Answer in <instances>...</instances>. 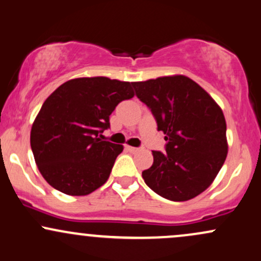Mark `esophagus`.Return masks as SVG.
I'll use <instances>...</instances> for the list:
<instances>
[{
	"label": "esophagus",
	"mask_w": 261,
	"mask_h": 261,
	"mask_svg": "<svg viewBox=\"0 0 261 261\" xmlns=\"http://www.w3.org/2000/svg\"><path fill=\"white\" fill-rule=\"evenodd\" d=\"M127 149L129 151H132V153H136V151H139L140 150V148H136V146H129V145L127 146Z\"/></svg>",
	"instance_id": "esophagus-1"
}]
</instances>
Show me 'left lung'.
<instances>
[{"mask_svg": "<svg viewBox=\"0 0 261 261\" xmlns=\"http://www.w3.org/2000/svg\"><path fill=\"white\" fill-rule=\"evenodd\" d=\"M165 134V153L142 172L145 184L166 200L196 197L213 182L228 153L227 124L211 96L184 75L132 83Z\"/></svg>", "mask_w": 261, "mask_h": 261, "instance_id": "obj_1", "label": "left lung"}]
</instances>
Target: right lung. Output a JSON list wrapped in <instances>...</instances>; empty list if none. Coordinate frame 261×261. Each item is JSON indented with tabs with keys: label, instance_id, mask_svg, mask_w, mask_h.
Instances as JSON below:
<instances>
[{
	"label": "right lung",
	"instance_id": "add662e5",
	"mask_svg": "<svg viewBox=\"0 0 261 261\" xmlns=\"http://www.w3.org/2000/svg\"><path fill=\"white\" fill-rule=\"evenodd\" d=\"M134 96L130 83L103 76L72 79L45 99L31 130L34 160L46 182L85 196L108 180L123 145L101 140L119 102Z\"/></svg>",
	"mask_w": 261,
	"mask_h": 261
}]
</instances>
